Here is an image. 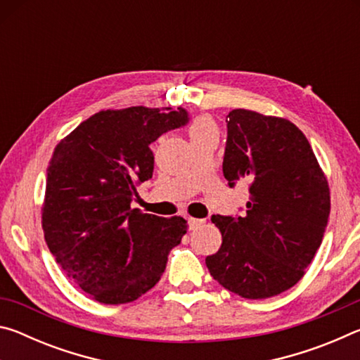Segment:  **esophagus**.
Instances as JSON below:
<instances>
[{
	"label": "esophagus",
	"mask_w": 360,
	"mask_h": 360,
	"mask_svg": "<svg viewBox=\"0 0 360 360\" xmlns=\"http://www.w3.org/2000/svg\"><path fill=\"white\" fill-rule=\"evenodd\" d=\"M205 224L203 219H195V217H188V225H191V229H197L200 225Z\"/></svg>",
	"instance_id": "esophagus-1"
}]
</instances>
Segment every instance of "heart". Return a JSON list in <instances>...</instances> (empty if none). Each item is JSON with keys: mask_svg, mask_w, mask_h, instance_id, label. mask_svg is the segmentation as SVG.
<instances>
[{"mask_svg": "<svg viewBox=\"0 0 360 360\" xmlns=\"http://www.w3.org/2000/svg\"><path fill=\"white\" fill-rule=\"evenodd\" d=\"M211 133H216L217 135V125L210 115H198V117H195L191 122V125H188V136H191V141L206 135H211Z\"/></svg>", "mask_w": 360, "mask_h": 360, "instance_id": "obj_1", "label": "heart"}]
</instances>
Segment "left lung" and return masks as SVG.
I'll list each match as a JSON object with an SVG mask.
<instances>
[{"mask_svg":"<svg viewBox=\"0 0 360 360\" xmlns=\"http://www.w3.org/2000/svg\"><path fill=\"white\" fill-rule=\"evenodd\" d=\"M222 172L245 179V216H212L222 233L206 257L216 281L243 298H270L295 285L318 251L330 214V188L307 136L290 120L249 109L227 115Z\"/></svg>","mask_w":360,"mask_h":360,"instance_id":"obj_1","label":"left lung"}]
</instances>
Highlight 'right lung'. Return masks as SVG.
Masks as SVG:
<instances>
[{
	"label": "right lung",
	"mask_w": 360,
	"mask_h": 360,
	"mask_svg": "<svg viewBox=\"0 0 360 360\" xmlns=\"http://www.w3.org/2000/svg\"><path fill=\"white\" fill-rule=\"evenodd\" d=\"M186 122L182 108L106 109L57 144L42 230L58 265L94 300L120 304L146 294L186 235V219L130 208L136 187L154 172L150 143Z\"/></svg>",
	"instance_id": "1"
}]
</instances>
